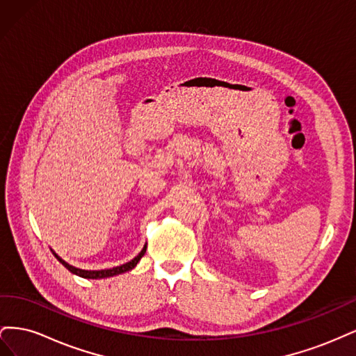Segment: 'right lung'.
<instances>
[{
    "instance_id": "1",
    "label": "right lung",
    "mask_w": 356,
    "mask_h": 356,
    "mask_svg": "<svg viewBox=\"0 0 356 356\" xmlns=\"http://www.w3.org/2000/svg\"><path fill=\"white\" fill-rule=\"evenodd\" d=\"M145 250H147V245L143 248V251L139 252V254L134 258V260L127 261V263H124V264H122V266L113 267V268H105V270H83V268H77V267H74V266L68 264L65 260H62V258H60L58 254L53 252V255H55V257L58 258V261L62 263V266H65V267L68 268V270H70L71 273H74V275H77V276L84 277V279H104V277L122 275V273H124V272L132 270V268L139 263V260H141L143 255L145 254Z\"/></svg>"
}]
</instances>
